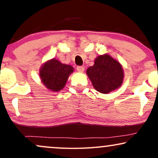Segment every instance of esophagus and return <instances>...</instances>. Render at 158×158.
<instances>
[{"label":"esophagus","mask_w":158,"mask_h":158,"mask_svg":"<svg viewBox=\"0 0 158 158\" xmlns=\"http://www.w3.org/2000/svg\"><path fill=\"white\" fill-rule=\"evenodd\" d=\"M77 70L78 72H81V73H82V72L85 70V68L83 66H78L77 67Z\"/></svg>","instance_id":"obj_1"}]
</instances>
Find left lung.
<instances>
[{"mask_svg": "<svg viewBox=\"0 0 158 158\" xmlns=\"http://www.w3.org/2000/svg\"><path fill=\"white\" fill-rule=\"evenodd\" d=\"M86 73L94 88L102 94L119 88L124 77L122 65L108 54L98 56L93 66L87 69Z\"/></svg>", "mask_w": 158, "mask_h": 158, "instance_id": "8db88e82", "label": "left lung"}]
</instances>
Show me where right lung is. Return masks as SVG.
Returning <instances> with one entry per match:
<instances>
[{
	"label": "right lung",
	"instance_id": "right-lung-1",
	"mask_svg": "<svg viewBox=\"0 0 158 158\" xmlns=\"http://www.w3.org/2000/svg\"><path fill=\"white\" fill-rule=\"evenodd\" d=\"M73 72L72 66L52 59L43 64L40 69L39 75L47 88L52 91H59L65 86L69 76Z\"/></svg>",
	"mask_w": 158,
	"mask_h": 158
}]
</instances>
